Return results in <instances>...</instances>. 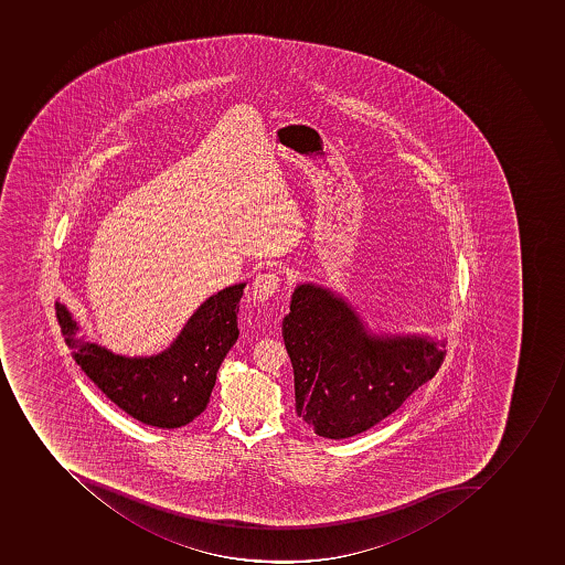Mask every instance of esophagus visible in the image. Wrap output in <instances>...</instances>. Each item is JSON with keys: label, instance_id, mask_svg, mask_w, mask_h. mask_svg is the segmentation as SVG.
Masks as SVG:
<instances>
[{"label": "esophagus", "instance_id": "esophagus-1", "mask_svg": "<svg viewBox=\"0 0 565 565\" xmlns=\"http://www.w3.org/2000/svg\"><path fill=\"white\" fill-rule=\"evenodd\" d=\"M279 286V274H276V271H265V274H259L254 279V282H252V295H254V299L265 302V300L270 299L271 295L277 294Z\"/></svg>", "mask_w": 565, "mask_h": 565}]
</instances>
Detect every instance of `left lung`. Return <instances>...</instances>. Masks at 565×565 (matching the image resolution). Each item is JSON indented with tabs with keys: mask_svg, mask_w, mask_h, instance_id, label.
<instances>
[{
	"mask_svg": "<svg viewBox=\"0 0 565 565\" xmlns=\"http://www.w3.org/2000/svg\"><path fill=\"white\" fill-rule=\"evenodd\" d=\"M295 412L318 437L342 440L381 423L437 374L446 349L426 337H375L329 289L302 285L282 322Z\"/></svg>",
	"mask_w": 565,
	"mask_h": 565,
	"instance_id": "obj_1",
	"label": "left lung"
}]
</instances>
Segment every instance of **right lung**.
Instances as JSON below:
<instances>
[{
    "instance_id": "right-lung-1",
    "label": "right lung",
    "mask_w": 565,
    "mask_h": 565,
    "mask_svg": "<svg viewBox=\"0 0 565 565\" xmlns=\"http://www.w3.org/2000/svg\"><path fill=\"white\" fill-rule=\"evenodd\" d=\"M245 285L231 286L205 300L168 351L150 358L116 356L78 340L76 322L55 303L64 342L73 360L105 397L148 426L175 429L207 408L216 372L237 340V309Z\"/></svg>"
}]
</instances>
